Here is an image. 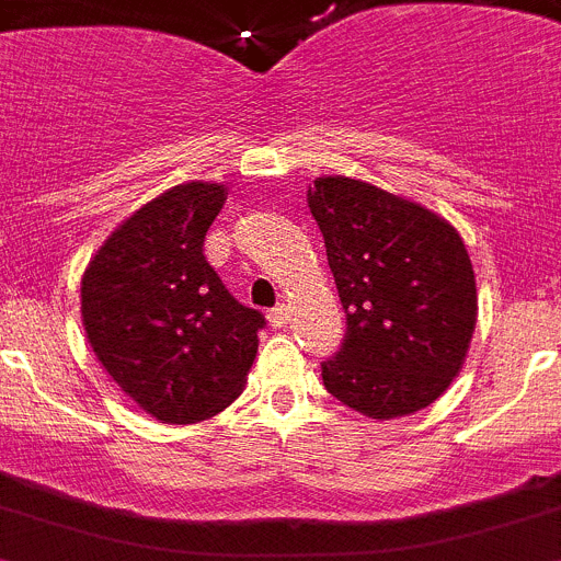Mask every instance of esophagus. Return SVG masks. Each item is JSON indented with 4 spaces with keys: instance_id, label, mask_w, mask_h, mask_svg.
Wrapping results in <instances>:
<instances>
[{
    "instance_id": "34e87169",
    "label": "esophagus",
    "mask_w": 561,
    "mask_h": 561,
    "mask_svg": "<svg viewBox=\"0 0 561 561\" xmlns=\"http://www.w3.org/2000/svg\"><path fill=\"white\" fill-rule=\"evenodd\" d=\"M290 321V307L287 305H279V307H274V310H268V323L271 327H285V323Z\"/></svg>"
}]
</instances>
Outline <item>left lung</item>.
Here are the masks:
<instances>
[{
  "mask_svg": "<svg viewBox=\"0 0 561 561\" xmlns=\"http://www.w3.org/2000/svg\"><path fill=\"white\" fill-rule=\"evenodd\" d=\"M345 310L327 390L374 421L437 401L468 357L479 316L476 274L457 229L412 198L352 176L307 191Z\"/></svg>",
  "mask_w": 561,
  "mask_h": 561,
  "instance_id": "obj_1",
  "label": "left lung"
}]
</instances>
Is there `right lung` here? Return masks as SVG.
<instances>
[{
	"label": "right lung",
	"instance_id": "1",
	"mask_svg": "<svg viewBox=\"0 0 561 561\" xmlns=\"http://www.w3.org/2000/svg\"><path fill=\"white\" fill-rule=\"evenodd\" d=\"M221 182H182L135 209L82 274V327L110 379L160 423H198L240 396L265 318L204 260Z\"/></svg>",
	"mask_w": 561,
	"mask_h": 561
}]
</instances>
